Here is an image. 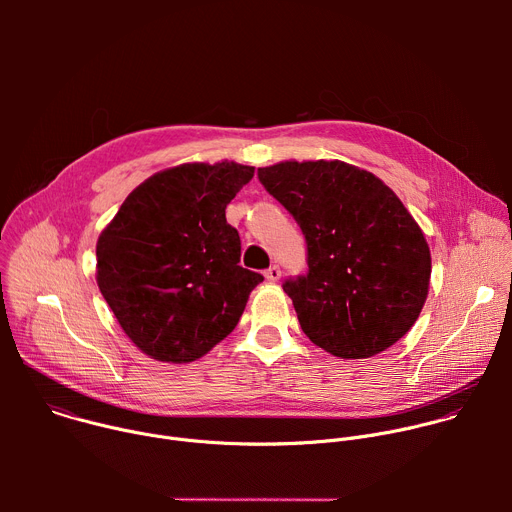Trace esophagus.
<instances>
[{
	"mask_svg": "<svg viewBox=\"0 0 512 512\" xmlns=\"http://www.w3.org/2000/svg\"><path fill=\"white\" fill-rule=\"evenodd\" d=\"M279 277H281V269H279L277 265H273V267H269V269L265 271V279H267L269 283H275Z\"/></svg>",
	"mask_w": 512,
	"mask_h": 512,
	"instance_id": "esophagus-1",
	"label": "esophagus"
}]
</instances>
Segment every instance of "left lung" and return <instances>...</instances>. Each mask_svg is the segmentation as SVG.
Instances as JSON below:
<instances>
[{"label": "left lung", "instance_id": "obj_1", "mask_svg": "<svg viewBox=\"0 0 512 512\" xmlns=\"http://www.w3.org/2000/svg\"><path fill=\"white\" fill-rule=\"evenodd\" d=\"M257 176L308 243V275L283 283L304 334L340 358H369L403 338L427 300L431 255L397 194L340 160H289Z\"/></svg>", "mask_w": 512, "mask_h": 512}]
</instances>
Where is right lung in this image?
<instances>
[{
    "label": "right lung",
    "mask_w": 512,
    "mask_h": 512,
    "mask_svg": "<svg viewBox=\"0 0 512 512\" xmlns=\"http://www.w3.org/2000/svg\"><path fill=\"white\" fill-rule=\"evenodd\" d=\"M253 174L229 160L162 170L101 231L97 285L143 354L192 362L235 330L263 275L239 265L241 239L225 208Z\"/></svg>",
    "instance_id": "add662e5"
}]
</instances>
